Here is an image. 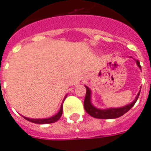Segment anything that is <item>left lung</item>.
<instances>
[{
    "instance_id": "1",
    "label": "left lung",
    "mask_w": 151,
    "mask_h": 151,
    "mask_svg": "<svg viewBox=\"0 0 151 151\" xmlns=\"http://www.w3.org/2000/svg\"><path fill=\"white\" fill-rule=\"evenodd\" d=\"M136 63L138 66L141 69L139 62L136 60ZM85 86L86 88V97H85V101H84V108H85V110L88 115H90L91 116L96 118V119H116V118L122 116L124 114L127 112L132 107L134 106V104L136 103L137 100L139 98L140 91H141V88H140V91L139 92V93L137 94L134 101L131 104H129L126 105V106L117 108V109H96V107H94L92 104V103H91V90L87 86Z\"/></svg>"
}]
</instances>
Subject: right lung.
Listing matches in <instances>:
<instances>
[{"mask_svg": "<svg viewBox=\"0 0 151 151\" xmlns=\"http://www.w3.org/2000/svg\"><path fill=\"white\" fill-rule=\"evenodd\" d=\"M65 100V99H64ZM63 100V101H64ZM63 104L61 105L60 110L58 111L55 116L52 117H50V118H47V119H30V118H27V117L23 116L25 119H27L28 121L32 122V123H35V124H52V123H55V122L58 121V119H60V117L62 116V114H63Z\"/></svg>", "mask_w": 151, "mask_h": 151, "instance_id": "1", "label": "right lung"}]
</instances>
